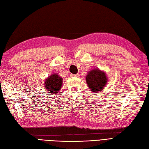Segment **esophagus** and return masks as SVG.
I'll return each mask as SVG.
<instances>
[{
  "mask_svg": "<svg viewBox=\"0 0 149 149\" xmlns=\"http://www.w3.org/2000/svg\"><path fill=\"white\" fill-rule=\"evenodd\" d=\"M78 76H79L78 74H71V77H78Z\"/></svg>",
  "mask_w": 149,
  "mask_h": 149,
  "instance_id": "1",
  "label": "esophagus"
}]
</instances>
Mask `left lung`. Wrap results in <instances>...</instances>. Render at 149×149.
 Returning <instances> with one entry per match:
<instances>
[{"label": "left lung", "instance_id": "8db88e82", "mask_svg": "<svg viewBox=\"0 0 149 149\" xmlns=\"http://www.w3.org/2000/svg\"><path fill=\"white\" fill-rule=\"evenodd\" d=\"M88 87L92 92L101 91L107 83V78L104 72L95 69L90 71L86 76Z\"/></svg>", "mask_w": 149, "mask_h": 149}]
</instances>
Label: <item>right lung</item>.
<instances>
[{"mask_svg": "<svg viewBox=\"0 0 149 149\" xmlns=\"http://www.w3.org/2000/svg\"><path fill=\"white\" fill-rule=\"evenodd\" d=\"M62 78L58 74H54L45 80V87L48 94H56L62 88Z\"/></svg>", "mask_w": 149, "mask_h": 149, "instance_id": "right-lung-1", "label": "right lung"}]
</instances>
